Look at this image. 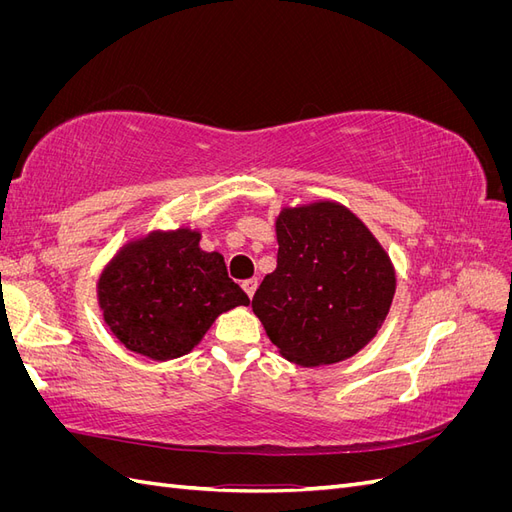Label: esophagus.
<instances>
[{"instance_id": "obj_1", "label": "esophagus", "mask_w": 512, "mask_h": 512, "mask_svg": "<svg viewBox=\"0 0 512 512\" xmlns=\"http://www.w3.org/2000/svg\"><path fill=\"white\" fill-rule=\"evenodd\" d=\"M256 288H258V280H245L243 282V290H245V294L247 297H254V292H256Z\"/></svg>"}]
</instances>
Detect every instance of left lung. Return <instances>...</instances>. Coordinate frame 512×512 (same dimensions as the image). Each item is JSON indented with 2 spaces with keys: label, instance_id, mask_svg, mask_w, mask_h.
<instances>
[{
  "label": "left lung",
  "instance_id": "obj_1",
  "mask_svg": "<svg viewBox=\"0 0 512 512\" xmlns=\"http://www.w3.org/2000/svg\"><path fill=\"white\" fill-rule=\"evenodd\" d=\"M275 235L277 267L252 299L271 344L301 367L350 359L389 316L397 288L391 256L335 200L282 207Z\"/></svg>",
  "mask_w": 512,
  "mask_h": 512
}]
</instances>
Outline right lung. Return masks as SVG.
<instances>
[{"label": "right lung", "instance_id": "right-lung-1", "mask_svg": "<svg viewBox=\"0 0 512 512\" xmlns=\"http://www.w3.org/2000/svg\"><path fill=\"white\" fill-rule=\"evenodd\" d=\"M106 327L128 350L153 361L192 352L215 318L247 294L230 280L220 252L200 250V230L153 228L123 243L98 275Z\"/></svg>", "mask_w": 512, "mask_h": 512}]
</instances>
